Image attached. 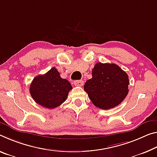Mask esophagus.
<instances>
[{"label":"esophagus","mask_w":157,"mask_h":157,"mask_svg":"<svg viewBox=\"0 0 157 157\" xmlns=\"http://www.w3.org/2000/svg\"><path fill=\"white\" fill-rule=\"evenodd\" d=\"M73 84L75 86H82L83 84H84V82L82 80H76V81H74Z\"/></svg>","instance_id":"esophagus-1"}]
</instances>
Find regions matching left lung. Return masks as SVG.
I'll return each mask as SVG.
<instances>
[{"label": "left lung", "instance_id": "1", "mask_svg": "<svg viewBox=\"0 0 157 157\" xmlns=\"http://www.w3.org/2000/svg\"><path fill=\"white\" fill-rule=\"evenodd\" d=\"M128 76L114 63H97L92 70V78L84 89L92 103L103 110L113 108L122 102L128 93Z\"/></svg>", "mask_w": 157, "mask_h": 157}]
</instances>
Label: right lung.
<instances>
[{
  "label": "right lung",
  "instance_id": "add662e5",
  "mask_svg": "<svg viewBox=\"0 0 157 157\" xmlns=\"http://www.w3.org/2000/svg\"><path fill=\"white\" fill-rule=\"evenodd\" d=\"M71 83L61 78L56 68L35 78L30 85V93L33 100L46 108H55L63 103L69 91Z\"/></svg>",
  "mask_w": 157,
  "mask_h": 157
}]
</instances>
